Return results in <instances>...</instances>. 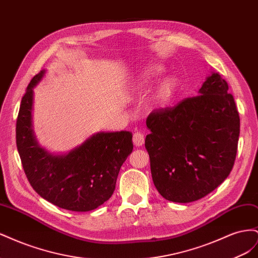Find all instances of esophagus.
<instances>
[{"mask_svg": "<svg viewBox=\"0 0 258 258\" xmlns=\"http://www.w3.org/2000/svg\"><path fill=\"white\" fill-rule=\"evenodd\" d=\"M132 141H134V144L136 146H138V147L142 146L144 144V141H145L143 134H141V132H139V131L136 132V134L134 135V138H132Z\"/></svg>", "mask_w": 258, "mask_h": 258, "instance_id": "34e87169", "label": "esophagus"}]
</instances>
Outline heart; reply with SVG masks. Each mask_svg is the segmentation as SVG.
Wrapping results in <instances>:
<instances>
[{"instance_id":"obj_1","label":"heart","mask_w":258,"mask_h":258,"mask_svg":"<svg viewBox=\"0 0 258 258\" xmlns=\"http://www.w3.org/2000/svg\"><path fill=\"white\" fill-rule=\"evenodd\" d=\"M163 72V68L159 64H155L148 67L144 71L140 74L139 80L135 85V91L141 92L143 91L148 85ZM178 89V82L173 76H167L156 86L152 97H151V104L154 107H165L171 103L176 95Z\"/></svg>"}]
</instances>
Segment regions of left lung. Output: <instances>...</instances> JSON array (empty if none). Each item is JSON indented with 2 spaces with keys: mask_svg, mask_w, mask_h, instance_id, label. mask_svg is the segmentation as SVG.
Segmentation results:
<instances>
[{
  "mask_svg": "<svg viewBox=\"0 0 258 258\" xmlns=\"http://www.w3.org/2000/svg\"><path fill=\"white\" fill-rule=\"evenodd\" d=\"M146 126L153 182L165 199L178 204L199 200L229 175L240 118L228 84L218 73L211 72L197 97L154 111Z\"/></svg>",
  "mask_w": 258,
  "mask_h": 258,
  "instance_id": "left-lung-1",
  "label": "left lung"
}]
</instances>
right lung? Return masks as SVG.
Masks as SVG:
<instances>
[{
  "instance_id": "obj_1",
  "label": "right lung",
  "mask_w": 258,
  "mask_h": 258,
  "mask_svg": "<svg viewBox=\"0 0 258 258\" xmlns=\"http://www.w3.org/2000/svg\"><path fill=\"white\" fill-rule=\"evenodd\" d=\"M46 70L35 75L22 97L16 123V143L25 173L42 198L59 208L87 212L110 199L124 160L132 153L129 131L97 132L64 154L37 142L32 123L33 89Z\"/></svg>"
}]
</instances>
